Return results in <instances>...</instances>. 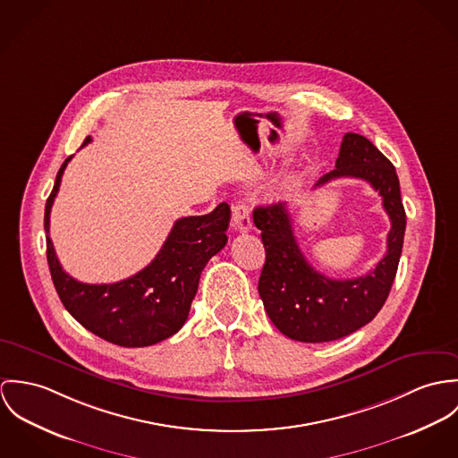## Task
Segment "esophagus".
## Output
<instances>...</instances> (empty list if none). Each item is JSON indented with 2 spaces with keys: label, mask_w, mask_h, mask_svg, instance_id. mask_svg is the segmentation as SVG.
<instances>
[{
  "label": "esophagus",
  "mask_w": 458,
  "mask_h": 458,
  "mask_svg": "<svg viewBox=\"0 0 458 458\" xmlns=\"http://www.w3.org/2000/svg\"><path fill=\"white\" fill-rule=\"evenodd\" d=\"M232 219H233V225L239 232L246 233L251 230L253 226V219H251V212L248 208V205L235 204L232 207Z\"/></svg>",
  "instance_id": "34e87169"
}]
</instances>
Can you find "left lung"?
Segmentation results:
<instances>
[{
	"label": "left lung",
	"instance_id": "1",
	"mask_svg": "<svg viewBox=\"0 0 458 458\" xmlns=\"http://www.w3.org/2000/svg\"><path fill=\"white\" fill-rule=\"evenodd\" d=\"M344 177L369 182L383 197L392 223L386 253L365 276L332 279L318 272L297 244L288 207L274 204L254 208V225L261 230L265 246L258 293L276 328L293 341L328 343L353 334L381 310L397 274L406 210L395 166L369 139L346 133L335 168L316 186Z\"/></svg>",
	"mask_w": 458,
	"mask_h": 458
}]
</instances>
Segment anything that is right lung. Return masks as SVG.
Here are the masks:
<instances>
[{
    "mask_svg": "<svg viewBox=\"0 0 458 458\" xmlns=\"http://www.w3.org/2000/svg\"><path fill=\"white\" fill-rule=\"evenodd\" d=\"M89 142L88 137L81 148ZM70 159L55 175L44 217L47 261L61 302L84 328L117 346L144 348L172 337L188 319L207 261L228 242L230 205L177 219L159 253L135 276L112 284H86L63 270L49 237L52 204Z\"/></svg>",
    "mask_w": 458,
    "mask_h": 458,
    "instance_id": "1",
    "label": "right lung"
}]
</instances>
